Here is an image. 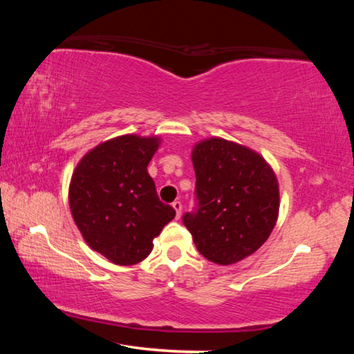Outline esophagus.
I'll use <instances>...</instances> for the list:
<instances>
[{"mask_svg": "<svg viewBox=\"0 0 354 354\" xmlns=\"http://www.w3.org/2000/svg\"><path fill=\"white\" fill-rule=\"evenodd\" d=\"M173 209H175L176 211V218H179L181 217V212H183V205H181V201H173Z\"/></svg>", "mask_w": 354, "mask_h": 354, "instance_id": "esophagus-1", "label": "esophagus"}]
</instances>
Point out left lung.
Segmentation results:
<instances>
[{"label":"left lung","instance_id":"obj_1","mask_svg":"<svg viewBox=\"0 0 354 354\" xmlns=\"http://www.w3.org/2000/svg\"><path fill=\"white\" fill-rule=\"evenodd\" d=\"M195 201L183 223L207 261L230 266L253 254L274 227L279 189L273 170L253 149L207 139L192 153Z\"/></svg>","mask_w":354,"mask_h":354}]
</instances>
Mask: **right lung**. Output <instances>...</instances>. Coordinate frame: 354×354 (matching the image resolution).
Returning <instances> with one entry per match:
<instances>
[{
    "label": "right lung",
    "instance_id": "obj_1",
    "mask_svg": "<svg viewBox=\"0 0 354 354\" xmlns=\"http://www.w3.org/2000/svg\"><path fill=\"white\" fill-rule=\"evenodd\" d=\"M158 137L122 136L88 151L71 176L70 209L88 247L118 266L145 259L153 239L175 218L147 167Z\"/></svg>",
    "mask_w": 354,
    "mask_h": 354
}]
</instances>
